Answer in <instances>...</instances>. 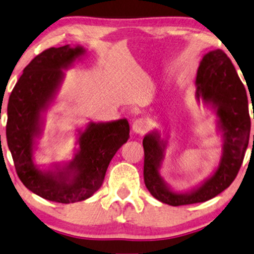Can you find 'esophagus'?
Listing matches in <instances>:
<instances>
[{"mask_svg": "<svg viewBox=\"0 0 254 254\" xmlns=\"http://www.w3.org/2000/svg\"><path fill=\"white\" fill-rule=\"evenodd\" d=\"M131 129L136 134H143L147 129V123L143 119H136L133 123Z\"/></svg>", "mask_w": 254, "mask_h": 254, "instance_id": "34e87169", "label": "esophagus"}]
</instances>
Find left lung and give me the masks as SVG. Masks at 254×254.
Instances as JSON below:
<instances>
[{
  "label": "left lung",
  "mask_w": 254,
  "mask_h": 254,
  "mask_svg": "<svg viewBox=\"0 0 254 254\" xmlns=\"http://www.w3.org/2000/svg\"><path fill=\"white\" fill-rule=\"evenodd\" d=\"M195 85L197 104L202 103L216 115V128L223 142L219 163L211 175L191 189L179 191L161 175L168 140L155 128L144 135L142 142L147 189L160 202L173 206L205 202L224 191L236 179L249 146L251 119L248 95L228 56L219 49L204 55Z\"/></svg>",
  "instance_id": "obj_1"
}]
</instances>
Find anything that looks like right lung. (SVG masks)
Returning a JSON list of instances; mask_svg holds the SVG:
<instances>
[{"mask_svg": "<svg viewBox=\"0 0 254 254\" xmlns=\"http://www.w3.org/2000/svg\"><path fill=\"white\" fill-rule=\"evenodd\" d=\"M81 45L50 48L23 70L8 103L6 141L17 175L30 191L57 203H75L93 195L104 182L108 164L129 139L127 119L90 121L75 133L73 157L42 168L35 159L45 125L64 81V71L83 61Z\"/></svg>", "mask_w": 254, "mask_h": 254, "instance_id": "right-lung-1", "label": "right lung"}]
</instances>
